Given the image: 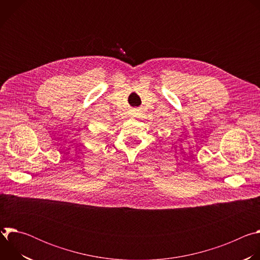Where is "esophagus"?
I'll return each mask as SVG.
<instances>
[{"instance_id": "esophagus-1", "label": "esophagus", "mask_w": 260, "mask_h": 260, "mask_svg": "<svg viewBox=\"0 0 260 260\" xmlns=\"http://www.w3.org/2000/svg\"><path fill=\"white\" fill-rule=\"evenodd\" d=\"M136 114H137V110H136V109H134V110H132V111H131V115L135 116Z\"/></svg>"}]
</instances>
